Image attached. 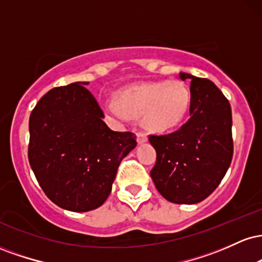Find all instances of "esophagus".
Segmentation results:
<instances>
[{
    "mask_svg": "<svg viewBox=\"0 0 262 262\" xmlns=\"http://www.w3.org/2000/svg\"><path fill=\"white\" fill-rule=\"evenodd\" d=\"M146 140H148V137H146V134L144 133V132H138V143L143 144V143H145Z\"/></svg>",
    "mask_w": 262,
    "mask_h": 262,
    "instance_id": "obj_1",
    "label": "esophagus"
}]
</instances>
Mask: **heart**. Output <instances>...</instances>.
<instances>
[{
	"label": "heart",
	"mask_w": 262,
	"mask_h": 262,
	"mask_svg": "<svg viewBox=\"0 0 262 262\" xmlns=\"http://www.w3.org/2000/svg\"><path fill=\"white\" fill-rule=\"evenodd\" d=\"M118 102L110 101L104 110L116 118L141 117L144 127L155 132L175 128L187 114L189 90L180 81H156L122 90Z\"/></svg>",
	"instance_id": "1"
}]
</instances>
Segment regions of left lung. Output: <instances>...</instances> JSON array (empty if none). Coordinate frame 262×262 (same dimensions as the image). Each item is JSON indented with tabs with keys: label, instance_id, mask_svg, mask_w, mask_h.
Returning a JSON list of instances; mask_svg holds the SVG:
<instances>
[{
	"label": "left lung",
	"instance_id": "obj_1",
	"mask_svg": "<svg viewBox=\"0 0 262 262\" xmlns=\"http://www.w3.org/2000/svg\"><path fill=\"white\" fill-rule=\"evenodd\" d=\"M179 76L191 80L189 119L170 134L149 135L156 150L150 176L167 201L193 204L218 187L230 166L231 108L212 81L185 73Z\"/></svg>",
	"mask_w": 262,
	"mask_h": 262
}]
</instances>
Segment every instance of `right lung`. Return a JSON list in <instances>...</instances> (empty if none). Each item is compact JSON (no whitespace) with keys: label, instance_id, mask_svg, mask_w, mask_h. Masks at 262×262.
<instances>
[{"label":"right lung","instance_id":"add662e5","mask_svg":"<svg viewBox=\"0 0 262 262\" xmlns=\"http://www.w3.org/2000/svg\"><path fill=\"white\" fill-rule=\"evenodd\" d=\"M89 82L54 87L29 117L28 160L52 202L87 212L110 196L117 169L137 146L132 132H114Z\"/></svg>","mask_w":262,"mask_h":262}]
</instances>
